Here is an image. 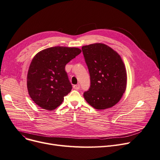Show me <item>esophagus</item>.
I'll return each mask as SVG.
<instances>
[{"label":"esophagus","instance_id":"esophagus-1","mask_svg":"<svg viewBox=\"0 0 160 160\" xmlns=\"http://www.w3.org/2000/svg\"><path fill=\"white\" fill-rule=\"evenodd\" d=\"M73 88L74 89H80V84H76V85H74V86H73Z\"/></svg>","mask_w":160,"mask_h":160}]
</instances>
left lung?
I'll list each match as a JSON object with an SVG mask.
<instances>
[{"mask_svg":"<svg viewBox=\"0 0 160 160\" xmlns=\"http://www.w3.org/2000/svg\"><path fill=\"white\" fill-rule=\"evenodd\" d=\"M91 85L84 92L85 100L97 110L112 107L120 101L127 86L123 61L112 48L102 43L82 46Z\"/></svg>","mask_w":160,"mask_h":160,"instance_id":"left-lung-1","label":"left lung"}]
</instances>
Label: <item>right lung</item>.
I'll return each mask as SVG.
<instances>
[{"instance_id":"add662e5","label":"right lung","mask_w":160,"mask_h":160,"mask_svg":"<svg viewBox=\"0 0 160 160\" xmlns=\"http://www.w3.org/2000/svg\"><path fill=\"white\" fill-rule=\"evenodd\" d=\"M81 52L78 48L55 46L34 55L27 73V86L31 98L38 106L52 110L63 102L72 88L65 65Z\"/></svg>"}]
</instances>
